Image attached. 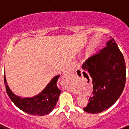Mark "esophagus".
Instances as JSON below:
<instances>
[{"label": "esophagus", "instance_id": "1", "mask_svg": "<svg viewBox=\"0 0 129 129\" xmlns=\"http://www.w3.org/2000/svg\"><path fill=\"white\" fill-rule=\"evenodd\" d=\"M70 74V69H69V68H67V70L64 71V72L63 73V75H62V79L65 80V79H67L69 77Z\"/></svg>", "mask_w": 129, "mask_h": 129}]
</instances>
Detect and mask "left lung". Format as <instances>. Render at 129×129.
I'll use <instances>...</instances> for the list:
<instances>
[{
  "instance_id": "left-lung-1",
  "label": "left lung",
  "mask_w": 129,
  "mask_h": 129,
  "mask_svg": "<svg viewBox=\"0 0 129 129\" xmlns=\"http://www.w3.org/2000/svg\"><path fill=\"white\" fill-rule=\"evenodd\" d=\"M82 68L92 77L93 84L92 95L83 110L96 114L109 109L121 95L126 83L125 59L114 39L110 40L98 53L88 58ZM83 74L88 78L86 72Z\"/></svg>"
}]
</instances>
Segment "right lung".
<instances>
[{
    "mask_svg": "<svg viewBox=\"0 0 129 129\" xmlns=\"http://www.w3.org/2000/svg\"><path fill=\"white\" fill-rule=\"evenodd\" d=\"M59 75L52 79L46 87L36 96L33 98H21L16 96L7 85L6 76L4 74V82L6 91L11 100L22 111L34 116H44L50 113L56 105L61 90L57 86Z\"/></svg>",
    "mask_w": 129,
    "mask_h": 129,
    "instance_id": "obj_1",
    "label": "right lung"
}]
</instances>
